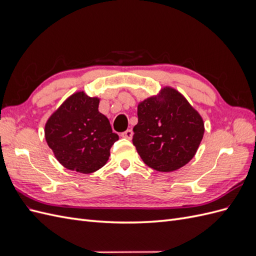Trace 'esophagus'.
Here are the masks:
<instances>
[{
    "instance_id": "34e87169",
    "label": "esophagus",
    "mask_w": 256,
    "mask_h": 256,
    "mask_svg": "<svg viewBox=\"0 0 256 256\" xmlns=\"http://www.w3.org/2000/svg\"><path fill=\"white\" fill-rule=\"evenodd\" d=\"M132 136H134V131L131 129H128L125 131V132L122 134V136L125 138H128V140H131V138H132Z\"/></svg>"
}]
</instances>
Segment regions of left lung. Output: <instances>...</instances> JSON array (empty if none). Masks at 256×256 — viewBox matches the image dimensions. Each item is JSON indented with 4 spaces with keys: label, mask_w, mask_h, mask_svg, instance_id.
Listing matches in <instances>:
<instances>
[{
    "label": "left lung",
    "mask_w": 256,
    "mask_h": 256,
    "mask_svg": "<svg viewBox=\"0 0 256 256\" xmlns=\"http://www.w3.org/2000/svg\"><path fill=\"white\" fill-rule=\"evenodd\" d=\"M204 131L200 113L180 92L166 86L138 104L132 142L146 166L173 172L194 157Z\"/></svg>",
    "instance_id": "left-lung-1"
}]
</instances>
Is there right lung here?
I'll list each match as a JSON object with an SVG mask.
<instances>
[{"mask_svg": "<svg viewBox=\"0 0 256 256\" xmlns=\"http://www.w3.org/2000/svg\"><path fill=\"white\" fill-rule=\"evenodd\" d=\"M98 97L83 90L69 96L48 118L44 138L54 156L64 168L83 174L102 168L118 136L109 120L98 111Z\"/></svg>", "mask_w": 256, "mask_h": 256, "instance_id": "right-lung-1", "label": "right lung"}]
</instances>
